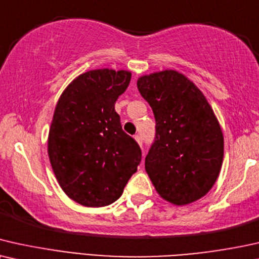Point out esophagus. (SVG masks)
I'll return each mask as SVG.
<instances>
[{
  "label": "esophagus",
  "instance_id": "obj_1",
  "mask_svg": "<svg viewBox=\"0 0 259 259\" xmlns=\"http://www.w3.org/2000/svg\"><path fill=\"white\" fill-rule=\"evenodd\" d=\"M135 140L137 141V143H139L140 146L142 147V139H141V136L140 135H135Z\"/></svg>",
  "mask_w": 259,
  "mask_h": 259
}]
</instances>
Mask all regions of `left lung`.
<instances>
[{"label": "left lung", "instance_id": "obj_1", "mask_svg": "<svg viewBox=\"0 0 259 259\" xmlns=\"http://www.w3.org/2000/svg\"><path fill=\"white\" fill-rule=\"evenodd\" d=\"M149 103L156 134L146 156L155 189L171 204H191L208 193L219 177L224 137L202 92L184 74L165 70L137 80Z\"/></svg>", "mask_w": 259, "mask_h": 259}]
</instances>
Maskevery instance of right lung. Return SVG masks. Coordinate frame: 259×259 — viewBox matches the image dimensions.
<instances>
[{
  "label": "right lung",
  "instance_id": "add662e5",
  "mask_svg": "<svg viewBox=\"0 0 259 259\" xmlns=\"http://www.w3.org/2000/svg\"><path fill=\"white\" fill-rule=\"evenodd\" d=\"M130 79L129 71H89L65 89L55 106L48 135L52 168L68 198L86 207L115 202L142 158L115 111Z\"/></svg>",
  "mask_w": 259,
  "mask_h": 259
}]
</instances>
